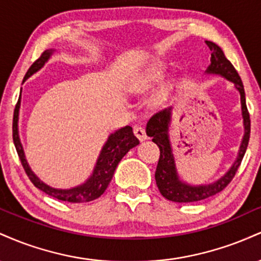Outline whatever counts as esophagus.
Instances as JSON below:
<instances>
[{
  "mask_svg": "<svg viewBox=\"0 0 261 261\" xmlns=\"http://www.w3.org/2000/svg\"><path fill=\"white\" fill-rule=\"evenodd\" d=\"M134 134H135V136H136L140 141H143V140L147 139V134H146V130L143 127H141V126L135 127L134 128Z\"/></svg>",
  "mask_w": 261,
  "mask_h": 261,
  "instance_id": "1",
  "label": "esophagus"
}]
</instances>
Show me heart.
Masks as SVG:
<instances>
[{
	"instance_id": "heart-1",
	"label": "heart",
	"mask_w": 261,
	"mask_h": 261,
	"mask_svg": "<svg viewBox=\"0 0 261 261\" xmlns=\"http://www.w3.org/2000/svg\"><path fill=\"white\" fill-rule=\"evenodd\" d=\"M163 73V65L162 64H155L151 70L148 71V73L146 74V81L147 82H152V81L158 80Z\"/></svg>"
}]
</instances>
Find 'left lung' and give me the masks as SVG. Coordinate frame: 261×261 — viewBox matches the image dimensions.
I'll list each match as a JSON object with an SVG mask.
<instances>
[{
    "label": "left lung",
    "mask_w": 261,
    "mask_h": 261,
    "mask_svg": "<svg viewBox=\"0 0 261 261\" xmlns=\"http://www.w3.org/2000/svg\"><path fill=\"white\" fill-rule=\"evenodd\" d=\"M207 46L211 50V65L208 66V73H216L226 77L230 82L236 85V88L241 93L242 101V114L244 119V137L243 142L239 149V154L232 168L228 170L226 175L222 176L220 180L210 185H201V187H190V185L184 184L179 180L178 175L175 172L174 158H173L172 148L168 139V124L170 120V108L169 109L161 110L151 116L146 126V133L147 136L152 137V141L160 147V160H158L157 169H155V182L160 189L161 194L166 199L174 202H195L200 200L207 199L210 196H214L222 191L227 185L234 178L237 170L241 166L242 160H243L245 151H247L248 142L250 137V115L248 112L247 103H245V93L243 82L234 68V66L230 64L228 59L224 56L218 45L212 41H206Z\"/></svg>",
    "instance_id": "8db88e82"
}]
</instances>
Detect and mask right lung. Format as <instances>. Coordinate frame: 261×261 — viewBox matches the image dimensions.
Here are the masks:
<instances>
[{
	"mask_svg": "<svg viewBox=\"0 0 261 261\" xmlns=\"http://www.w3.org/2000/svg\"><path fill=\"white\" fill-rule=\"evenodd\" d=\"M51 55V51L46 50L40 55V58L35 60L33 65L27 71L24 80L23 82L32 76L33 73L37 72L39 68L43 67V65L47 61V59ZM19 106H20V95L18 98V101L14 108L13 113V124H12V134H13V142L16 146L18 157H19L20 163H22L23 168H24L25 174L31 179V181L41 191H44L47 195L55 197V199L61 200V201L67 202H88L93 201V200L98 199L104 191L107 190L108 185L112 181V178L115 172L116 167H118L119 162L121 158L130 151V148L135 147L140 143L139 139L135 136L133 133V127L125 126L119 128L116 133L112 134L108 139L107 143L104 145L103 149H101L99 158H98L97 166H95L93 175L86 184L81 185V187L70 189V190H58V189H53L40 181L34 173L29 168L28 163H27L24 158V152H23V147L20 145L19 136H18V114H19Z\"/></svg>",
	"mask_w": 261,
	"mask_h": 261,
	"instance_id": "1",
	"label": "right lung"
}]
</instances>
